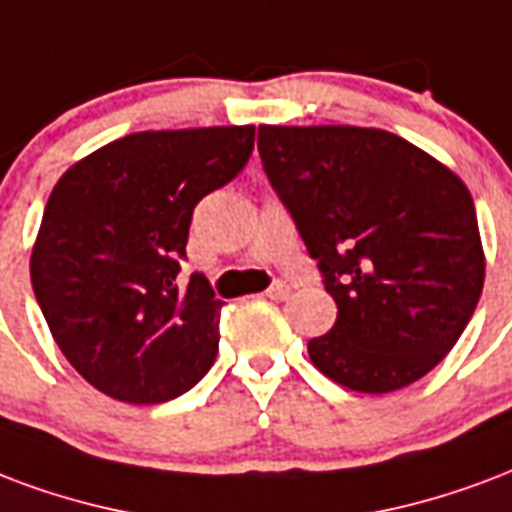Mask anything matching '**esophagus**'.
I'll return each mask as SVG.
<instances>
[{"label": "esophagus", "mask_w": 512, "mask_h": 512, "mask_svg": "<svg viewBox=\"0 0 512 512\" xmlns=\"http://www.w3.org/2000/svg\"><path fill=\"white\" fill-rule=\"evenodd\" d=\"M266 295L271 301H285L287 295H290V285H285V282H274V285L266 290Z\"/></svg>", "instance_id": "34e87169"}]
</instances>
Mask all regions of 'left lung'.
Listing matches in <instances>:
<instances>
[{"label": "left lung", "instance_id": "8db88e82", "mask_svg": "<svg viewBox=\"0 0 512 512\" xmlns=\"http://www.w3.org/2000/svg\"><path fill=\"white\" fill-rule=\"evenodd\" d=\"M257 151L339 306L331 331L309 342L314 366L361 393L429 374L483 293L464 181L410 140L369 127L263 124Z\"/></svg>", "mask_w": 512, "mask_h": 512}]
</instances>
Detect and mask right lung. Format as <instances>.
<instances>
[{
  "instance_id": "right-lung-1",
  "label": "right lung",
  "mask_w": 512,
  "mask_h": 512,
  "mask_svg": "<svg viewBox=\"0 0 512 512\" xmlns=\"http://www.w3.org/2000/svg\"><path fill=\"white\" fill-rule=\"evenodd\" d=\"M255 127L135 132L64 173L32 249V287L64 358L127 404L187 393L211 369L222 301L179 287L192 211L244 170Z\"/></svg>"
}]
</instances>
